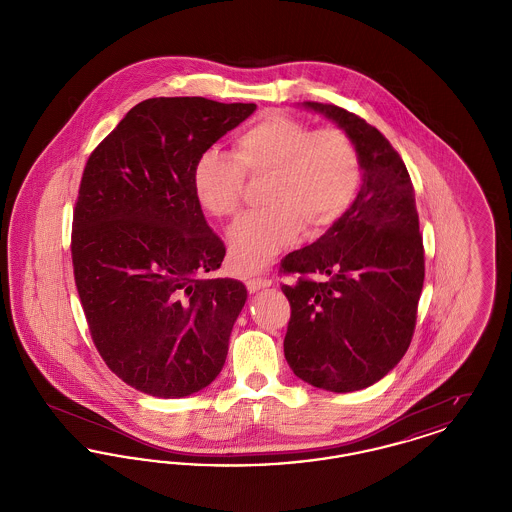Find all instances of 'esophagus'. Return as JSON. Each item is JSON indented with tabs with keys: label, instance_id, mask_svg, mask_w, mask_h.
Here are the masks:
<instances>
[{
	"label": "esophagus",
	"instance_id": "34e87169",
	"mask_svg": "<svg viewBox=\"0 0 512 512\" xmlns=\"http://www.w3.org/2000/svg\"><path fill=\"white\" fill-rule=\"evenodd\" d=\"M272 282L268 280V278H263V276H253V278H247L245 280V288L249 290V293L259 292V290H263V288H268Z\"/></svg>",
	"mask_w": 512,
	"mask_h": 512
}]
</instances>
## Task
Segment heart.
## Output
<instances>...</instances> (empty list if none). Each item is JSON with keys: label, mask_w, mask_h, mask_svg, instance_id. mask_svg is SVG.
<instances>
[{"label": "heart", "mask_w": 512, "mask_h": 512, "mask_svg": "<svg viewBox=\"0 0 512 512\" xmlns=\"http://www.w3.org/2000/svg\"><path fill=\"white\" fill-rule=\"evenodd\" d=\"M245 176L267 178L265 209L247 213L228 232L230 265L255 272L292 245L305 226L320 234L340 222L363 182V161L355 140L340 128L272 113L234 138V157L205 149L192 171L199 207L217 217H234L244 201Z\"/></svg>", "instance_id": "1"}]
</instances>
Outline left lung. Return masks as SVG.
<instances>
[{"label":"left lung","mask_w":512,"mask_h":512,"mask_svg":"<svg viewBox=\"0 0 512 512\" xmlns=\"http://www.w3.org/2000/svg\"><path fill=\"white\" fill-rule=\"evenodd\" d=\"M305 105L355 140L363 186L340 222L280 263L293 278L282 284L292 309L284 353L307 384L347 393L384 378L409 349L424 245L411 176L388 138L338 105Z\"/></svg>","instance_id":"obj_1"}]
</instances>
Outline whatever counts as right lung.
<instances>
[{
	"mask_svg": "<svg viewBox=\"0 0 512 512\" xmlns=\"http://www.w3.org/2000/svg\"><path fill=\"white\" fill-rule=\"evenodd\" d=\"M255 109L146 99L86 161L73 211L74 284L101 359L147 395H192L226 361L247 290L205 276L226 247L195 201L192 171Z\"/></svg>",
	"mask_w": 512,
	"mask_h": 512,
	"instance_id": "right-lung-1",
	"label": "right lung"
}]
</instances>
